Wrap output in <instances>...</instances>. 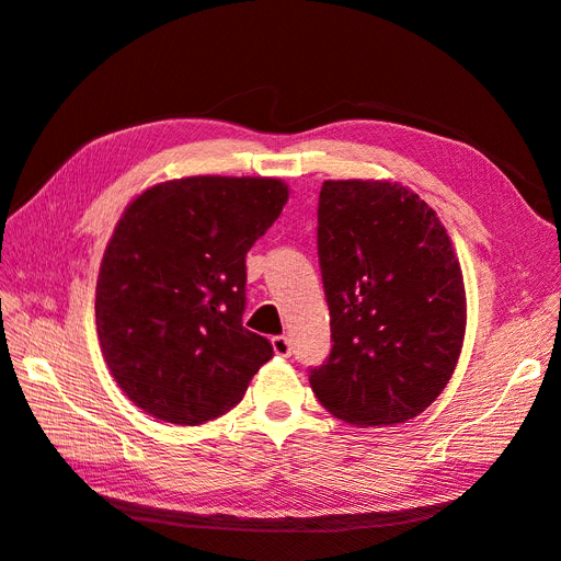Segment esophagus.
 Segmentation results:
<instances>
[{
  "label": "esophagus",
  "mask_w": 561,
  "mask_h": 561,
  "mask_svg": "<svg viewBox=\"0 0 561 561\" xmlns=\"http://www.w3.org/2000/svg\"><path fill=\"white\" fill-rule=\"evenodd\" d=\"M271 346H274V353L283 355V358H287V355L293 353V344H290V339H287V336H274V339H271Z\"/></svg>",
  "instance_id": "1"
}]
</instances>
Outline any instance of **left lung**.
<instances>
[{
    "mask_svg": "<svg viewBox=\"0 0 561 561\" xmlns=\"http://www.w3.org/2000/svg\"><path fill=\"white\" fill-rule=\"evenodd\" d=\"M318 260L330 307V358L316 398L351 426H393L443 393L466 334L461 264L435 210L388 180H328Z\"/></svg>",
    "mask_w": 561,
    "mask_h": 561,
    "instance_id": "8db88e82",
    "label": "left lung"
}]
</instances>
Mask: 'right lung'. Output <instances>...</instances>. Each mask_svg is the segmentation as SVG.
<instances>
[{"label":"right lung","mask_w":561,"mask_h":561,"mask_svg":"<svg viewBox=\"0 0 561 561\" xmlns=\"http://www.w3.org/2000/svg\"><path fill=\"white\" fill-rule=\"evenodd\" d=\"M287 194L276 178L196 175L149 186L124 210L100 264L95 325L112 377L142 412L213 421L274 358L241 320L245 254Z\"/></svg>","instance_id":"right-lung-1"}]
</instances>
